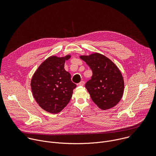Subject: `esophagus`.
<instances>
[{"mask_svg": "<svg viewBox=\"0 0 156 156\" xmlns=\"http://www.w3.org/2000/svg\"><path fill=\"white\" fill-rule=\"evenodd\" d=\"M78 85H79V86H84V81H81L80 83H79Z\"/></svg>", "mask_w": 156, "mask_h": 156, "instance_id": "34e87169", "label": "esophagus"}]
</instances>
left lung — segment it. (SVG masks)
<instances>
[{"instance_id":"obj_1","label":"left lung","mask_w":156,"mask_h":156,"mask_svg":"<svg viewBox=\"0 0 156 156\" xmlns=\"http://www.w3.org/2000/svg\"><path fill=\"white\" fill-rule=\"evenodd\" d=\"M80 57L93 72L91 79L85 84L93 101L104 110L115 106L124 91L123 78L117 65L99 53Z\"/></svg>"}]
</instances>
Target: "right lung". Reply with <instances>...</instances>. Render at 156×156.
<instances>
[{"label":"right lung","mask_w":156,"mask_h":156,"mask_svg":"<svg viewBox=\"0 0 156 156\" xmlns=\"http://www.w3.org/2000/svg\"><path fill=\"white\" fill-rule=\"evenodd\" d=\"M70 55L58 57L51 56L44 60L34 72L31 87L33 96L44 110L57 114L70 102L76 85L71 75L64 69Z\"/></svg>","instance_id":"add662e5"}]
</instances>
